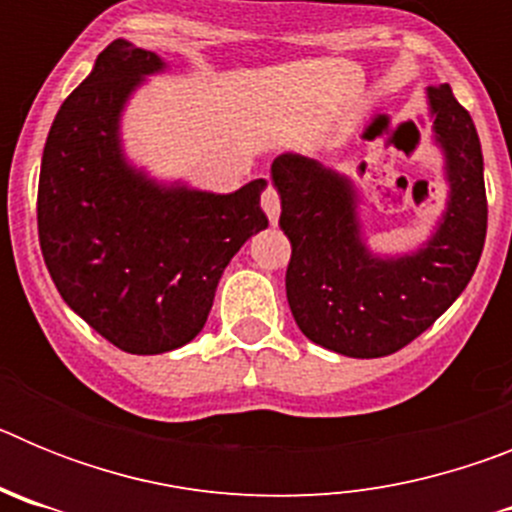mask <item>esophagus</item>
Segmentation results:
<instances>
[{
    "instance_id": "obj_1",
    "label": "esophagus",
    "mask_w": 512,
    "mask_h": 512,
    "mask_svg": "<svg viewBox=\"0 0 512 512\" xmlns=\"http://www.w3.org/2000/svg\"><path fill=\"white\" fill-rule=\"evenodd\" d=\"M261 207H264L266 217H269V223H277L279 220V210H282V205H279V194L277 189L266 187L264 194H261Z\"/></svg>"
}]
</instances>
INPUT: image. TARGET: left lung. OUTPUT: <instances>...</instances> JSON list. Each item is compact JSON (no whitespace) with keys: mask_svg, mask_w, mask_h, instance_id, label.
<instances>
[{"mask_svg":"<svg viewBox=\"0 0 512 512\" xmlns=\"http://www.w3.org/2000/svg\"><path fill=\"white\" fill-rule=\"evenodd\" d=\"M433 138L446 158L449 202L428 243L402 256L366 248L359 192L348 176L312 158L282 153L271 182L292 243L287 300L312 343L354 359H379L431 328L464 292L487 235L482 146L449 84L428 89Z\"/></svg>","mask_w":512,"mask_h":512,"instance_id":"1","label":"left lung"}]
</instances>
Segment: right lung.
<instances>
[{
    "label": "right lung",
    "mask_w": 512,
    "mask_h": 512,
    "mask_svg": "<svg viewBox=\"0 0 512 512\" xmlns=\"http://www.w3.org/2000/svg\"><path fill=\"white\" fill-rule=\"evenodd\" d=\"M166 63L115 40L61 104L38 184L40 251L63 302L128 354H164L207 323L225 266L269 225L264 179L233 194L161 184L128 164L120 117Z\"/></svg>",
    "instance_id": "add662e5"
}]
</instances>
